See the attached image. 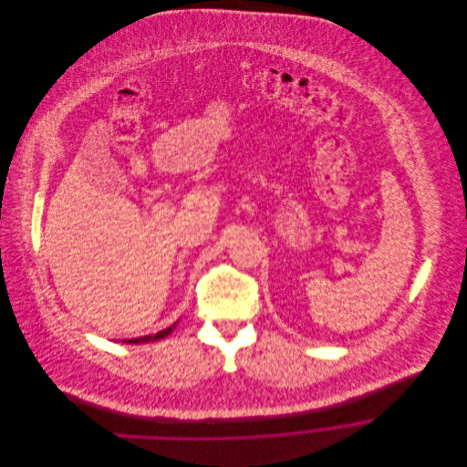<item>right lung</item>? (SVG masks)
Segmentation results:
<instances>
[{"label": "right lung", "mask_w": 467, "mask_h": 467, "mask_svg": "<svg viewBox=\"0 0 467 467\" xmlns=\"http://www.w3.org/2000/svg\"><path fill=\"white\" fill-rule=\"evenodd\" d=\"M176 326H178V322H176V324H172L171 327H167V329L160 331V333L147 334V336H140V337H131V339H122V343H133V345H138V343L156 341V339H161V337H165V336H169V334L172 333V331L176 329Z\"/></svg>", "instance_id": "obj_1"}]
</instances>
